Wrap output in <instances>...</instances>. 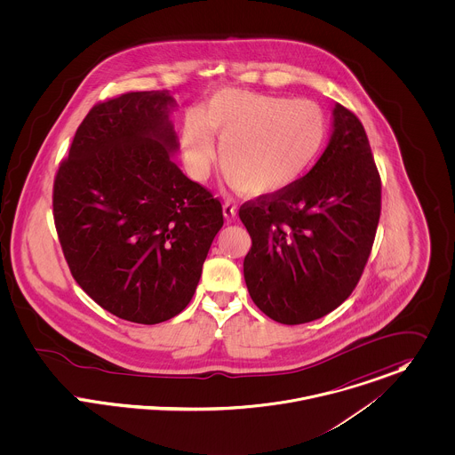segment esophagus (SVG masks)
Wrapping results in <instances>:
<instances>
[{
	"label": "esophagus",
	"instance_id": "esophagus-1",
	"mask_svg": "<svg viewBox=\"0 0 455 455\" xmlns=\"http://www.w3.org/2000/svg\"><path fill=\"white\" fill-rule=\"evenodd\" d=\"M237 209H239L237 204L232 203V201H225V204H223V216H225V220L232 221L237 216Z\"/></svg>",
	"mask_w": 455,
	"mask_h": 455
}]
</instances>
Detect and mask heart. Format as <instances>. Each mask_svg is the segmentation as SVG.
<instances>
[{
  "label": "heart",
  "instance_id": "b5f03b06",
  "mask_svg": "<svg viewBox=\"0 0 455 455\" xmlns=\"http://www.w3.org/2000/svg\"><path fill=\"white\" fill-rule=\"evenodd\" d=\"M228 181L254 197L277 196L299 183L328 136L323 109L310 101L227 89L187 115L181 153L188 172L204 178L216 156Z\"/></svg>",
  "mask_w": 455,
  "mask_h": 455
}]
</instances>
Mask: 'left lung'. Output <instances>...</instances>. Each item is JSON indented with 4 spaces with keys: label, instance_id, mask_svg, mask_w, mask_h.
<instances>
[{
    "label": "left lung",
    "instance_id": "1",
    "mask_svg": "<svg viewBox=\"0 0 455 455\" xmlns=\"http://www.w3.org/2000/svg\"><path fill=\"white\" fill-rule=\"evenodd\" d=\"M239 218L252 243L244 279L263 314L302 324L347 300L380 218V178L357 116L337 102L315 165L286 192L244 204Z\"/></svg>",
    "mask_w": 455,
    "mask_h": 455
}]
</instances>
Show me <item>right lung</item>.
Returning a JSON list of instances; mask_svg holds the SVG:
<instances>
[{
	"label": "right lung",
	"mask_w": 455,
	"mask_h": 455,
	"mask_svg": "<svg viewBox=\"0 0 455 455\" xmlns=\"http://www.w3.org/2000/svg\"><path fill=\"white\" fill-rule=\"evenodd\" d=\"M169 91L94 106L53 183V218L80 288L120 319L156 324L196 293L221 204L172 162Z\"/></svg>",
	"instance_id": "add662e5"
}]
</instances>
